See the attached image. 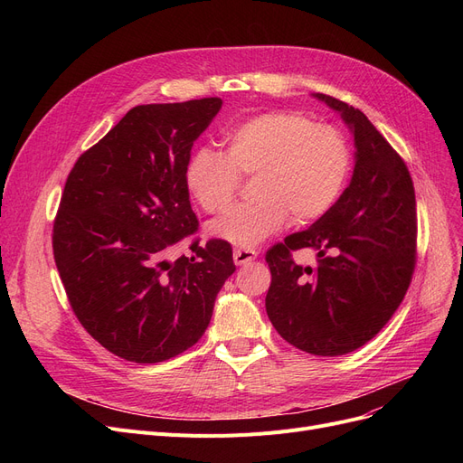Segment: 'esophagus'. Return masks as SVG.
Masks as SVG:
<instances>
[{
    "label": "esophagus",
    "mask_w": 463,
    "mask_h": 463,
    "mask_svg": "<svg viewBox=\"0 0 463 463\" xmlns=\"http://www.w3.org/2000/svg\"><path fill=\"white\" fill-rule=\"evenodd\" d=\"M232 257H234V264L241 266V264H248V262L255 260L257 259V251L250 250V248L248 250H234Z\"/></svg>",
    "instance_id": "obj_1"
}]
</instances>
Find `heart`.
<instances>
[{"label":"heart","instance_id":"heart-1","mask_svg":"<svg viewBox=\"0 0 463 463\" xmlns=\"http://www.w3.org/2000/svg\"><path fill=\"white\" fill-rule=\"evenodd\" d=\"M227 152L208 146L187 157L185 189L204 212H223L253 176L257 199L231 208L208 232L251 248L281 231L288 217L304 223L325 215L351 173V146L342 129L293 110H269L238 121L225 133Z\"/></svg>","mask_w":463,"mask_h":463}]
</instances>
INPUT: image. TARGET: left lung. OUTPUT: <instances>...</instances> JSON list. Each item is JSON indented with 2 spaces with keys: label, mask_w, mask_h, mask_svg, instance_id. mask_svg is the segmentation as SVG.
<instances>
[{
  "label": "left lung",
  "mask_w": 463,
  "mask_h": 463,
  "mask_svg": "<svg viewBox=\"0 0 463 463\" xmlns=\"http://www.w3.org/2000/svg\"><path fill=\"white\" fill-rule=\"evenodd\" d=\"M354 137V170L335 204L309 229L266 253V313L279 335L309 354L339 356L368 344L402 304L417 262V201L403 159L347 103L315 93ZM318 251L302 267L292 251Z\"/></svg>",
  "instance_id": "1"
}]
</instances>
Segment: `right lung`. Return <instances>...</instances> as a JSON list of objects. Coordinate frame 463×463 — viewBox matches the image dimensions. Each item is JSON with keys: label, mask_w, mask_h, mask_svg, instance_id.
<instances>
[{"label": "right lung", "mask_w": 463, "mask_h": 463, "mask_svg": "<svg viewBox=\"0 0 463 463\" xmlns=\"http://www.w3.org/2000/svg\"><path fill=\"white\" fill-rule=\"evenodd\" d=\"M219 97L138 105L72 166L52 248L69 304L112 354L156 364L194 345L236 270L225 240H199L193 257L166 255L193 234L184 170Z\"/></svg>", "instance_id": "obj_1"}]
</instances>
